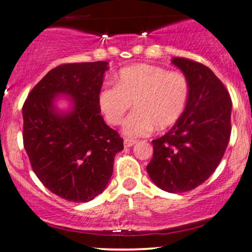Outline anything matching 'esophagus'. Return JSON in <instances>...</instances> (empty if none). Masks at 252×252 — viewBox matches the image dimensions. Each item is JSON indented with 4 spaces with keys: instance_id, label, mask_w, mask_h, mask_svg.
Listing matches in <instances>:
<instances>
[{
    "instance_id": "obj_1",
    "label": "esophagus",
    "mask_w": 252,
    "mask_h": 252,
    "mask_svg": "<svg viewBox=\"0 0 252 252\" xmlns=\"http://www.w3.org/2000/svg\"><path fill=\"white\" fill-rule=\"evenodd\" d=\"M136 143V140H132V138H126L124 140V147H131Z\"/></svg>"
}]
</instances>
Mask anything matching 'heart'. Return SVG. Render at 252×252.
<instances>
[{"label":"heart","instance_id":"obj_1","mask_svg":"<svg viewBox=\"0 0 252 252\" xmlns=\"http://www.w3.org/2000/svg\"><path fill=\"white\" fill-rule=\"evenodd\" d=\"M189 84L182 72L167 71L161 66L135 63L121 68L116 86H104L98 94V106L111 126L122 123L134 103V112L123 124L128 137L148 135L173 126L186 108Z\"/></svg>","mask_w":252,"mask_h":252}]
</instances>
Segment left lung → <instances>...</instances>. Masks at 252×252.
Here are the masks:
<instances>
[{
  "label": "left lung",
  "mask_w": 252,
  "mask_h": 252,
  "mask_svg": "<svg viewBox=\"0 0 252 252\" xmlns=\"http://www.w3.org/2000/svg\"><path fill=\"white\" fill-rule=\"evenodd\" d=\"M172 63L189 79V99L174 126L152 141L154 155L147 172L161 189L182 193L206 181L221 161L231 135L232 102L207 66L187 58Z\"/></svg>",
  "instance_id": "obj_1"
}]
</instances>
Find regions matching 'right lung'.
Instances as JSON below:
<instances>
[{
	"label": "right lung",
	"instance_id": "add662e5",
	"mask_svg": "<svg viewBox=\"0 0 252 252\" xmlns=\"http://www.w3.org/2000/svg\"><path fill=\"white\" fill-rule=\"evenodd\" d=\"M106 62L63 63L34 86L22 106L24 147L33 172L52 193L86 202L103 192L114 172L123 138L104 122L98 94ZM68 94L74 109L59 114L58 94Z\"/></svg>",
	"mask_w": 252,
	"mask_h": 252
}]
</instances>
